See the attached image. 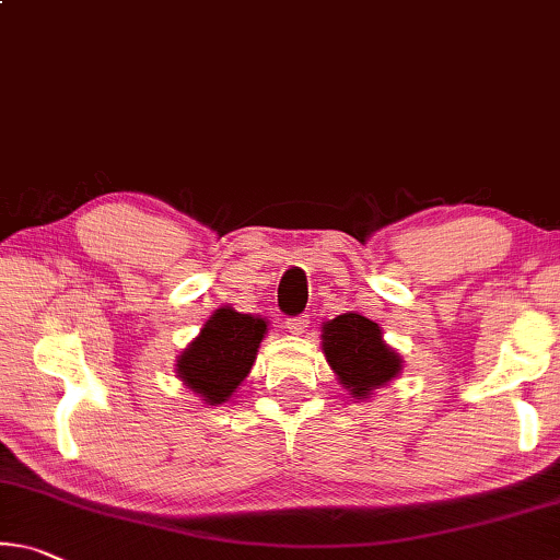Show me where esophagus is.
Masks as SVG:
<instances>
[{"label":"esophagus","instance_id":"esophagus-1","mask_svg":"<svg viewBox=\"0 0 560 560\" xmlns=\"http://www.w3.org/2000/svg\"><path fill=\"white\" fill-rule=\"evenodd\" d=\"M306 326H308V316L306 314H301V316H294V318H287V328L291 334H304L306 331Z\"/></svg>","mask_w":560,"mask_h":560}]
</instances>
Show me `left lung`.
<instances>
[{"label":"left lung","mask_w":560,"mask_h":560,"mask_svg":"<svg viewBox=\"0 0 560 560\" xmlns=\"http://www.w3.org/2000/svg\"><path fill=\"white\" fill-rule=\"evenodd\" d=\"M322 331L328 366L353 398H369L374 388L401 374V357L384 341V331L371 318L349 312L326 322Z\"/></svg>","instance_id":"1"}]
</instances>
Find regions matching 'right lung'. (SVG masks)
<instances>
[{
  "label": "right lung",
  "instance_id": "right-lung-1",
  "mask_svg": "<svg viewBox=\"0 0 560 560\" xmlns=\"http://www.w3.org/2000/svg\"><path fill=\"white\" fill-rule=\"evenodd\" d=\"M269 322L221 306L176 359V374L209 406L224 404L248 376Z\"/></svg>",
  "mask_w": 560,
  "mask_h": 560
}]
</instances>
